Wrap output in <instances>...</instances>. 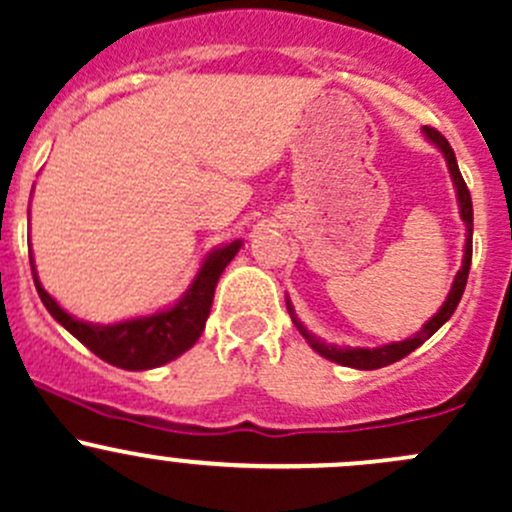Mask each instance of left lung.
I'll return each mask as SVG.
<instances>
[{"mask_svg":"<svg viewBox=\"0 0 512 512\" xmlns=\"http://www.w3.org/2000/svg\"><path fill=\"white\" fill-rule=\"evenodd\" d=\"M423 136H426L428 141H431L433 146H436L438 151L443 153V158H446V163H448V173H451L453 185H456L458 210H461V220H463V223H466V250H463L461 270L456 272V280H453L451 292H448V297H446V302H443V307L438 309V312L433 314V317L428 319L426 324H423L421 332H416L414 337L404 339V342H391V344H384V347H374V349L334 347V344L322 342V339L314 337L312 332H307V327H304V324L297 319V314H294L292 302H289V299H287V312H289V317H292L294 327H297L299 334H302V337L307 339L309 347H312L319 356H324V359L337 361V364H342V366H352V369H364V371L381 369V366L394 364V361L404 359V356H409L411 352H414V349L421 347V344L426 342V339H431L433 334H436L438 329H441L443 324H446L448 319H451V314L456 312L458 302H461L463 289H466V282H468V272H471V257H473V203H471V193H468L466 180H463L461 170H458L456 153H453V148L448 146L446 138H443L441 133L436 131V128H428V126H423Z\"/></svg>","mask_w":512,"mask_h":512,"instance_id":"1","label":"left lung"}]
</instances>
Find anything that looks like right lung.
<instances>
[{"label": "right lung", "instance_id": "obj_1", "mask_svg": "<svg viewBox=\"0 0 512 512\" xmlns=\"http://www.w3.org/2000/svg\"><path fill=\"white\" fill-rule=\"evenodd\" d=\"M240 247L242 240H235L230 245L215 247L213 252H208L195 280L190 282V287L185 289L183 297L175 304L160 309L156 314H148V317L126 319V322L116 324H91L84 322V319L71 317L41 287L32 250H29V262H32L34 285L41 302L66 332L74 334L84 347H89L96 356L118 366V369L146 371L178 359L180 354L188 352L198 342L205 322H208L210 307H213L220 275H223V270L230 265Z\"/></svg>", "mask_w": 512, "mask_h": 512}]
</instances>
